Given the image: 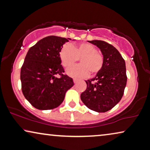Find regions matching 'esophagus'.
I'll use <instances>...</instances> for the list:
<instances>
[{
	"mask_svg": "<svg viewBox=\"0 0 150 150\" xmlns=\"http://www.w3.org/2000/svg\"><path fill=\"white\" fill-rule=\"evenodd\" d=\"M74 84H76L78 82V80L76 79H74Z\"/></svg>",
	"mask_w": 150,
	"mask_h": 150,
	"instance_id": "obj_1",
	"label": "esophagus"
}]
</instances>
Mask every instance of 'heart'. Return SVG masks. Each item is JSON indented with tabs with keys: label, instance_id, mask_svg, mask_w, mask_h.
Returning <instances> with one entry per match:
<instances>
[{
	"label": "heart",
	"instance_id": "heart-1",
	"mask_svg": "<svg viewBox=\"0 0 150 150\" xmlns=\"http://www.w3.org/2000/svg\"><path fill=\"white\" fill-rule=\"evenodd\" d=\"M60 58L62 65L66 68L73 66L80 59L81 64L67 70V74L70 76L76 79L88 76L89 71L96 74L103 66V55L97 52L96 47L89 43H82L75 47L70 44L65 45L60 52Z\"/></svg>",
	"mask_w": 150,
	"mask_h": 150
}]
</instances>
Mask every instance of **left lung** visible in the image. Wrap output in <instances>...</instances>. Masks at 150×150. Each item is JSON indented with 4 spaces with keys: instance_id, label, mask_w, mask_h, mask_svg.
Here are the masks:
<instances>
[{
    "instance_id": "obj_1",
    "label": "left lung",
    "mask_w": 150,
    "mask_h": 150,
    "mask_svg": "<svg viewBox=\"0 0 150 150\" xmlns=\"http://www.w3.org/2000/svg\"><path fill=\"white\" fill-rule=\"evenodd\" d=\"M100 49L103 66L96 76L85 80L86 89L80 95L88 108L97 112L109 111L121 100L127 84L125 59L114 46L103 40L88 41Z\"/></svg>"
}]
</instances>
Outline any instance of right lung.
Masks as SVG:
<instances>
[{
    "mask_svg": "<svg viewBox=\"0 0 150 150\" xmlns=\"http://www.w3.org/2000/svg\"><path fill=\"white\" fill-rule=\"evenodd\" d=\"M70 38L49 36L28 50L21 69V90L25 98L38 110L57 108L74 86L71 78L64 75L59 53ZM56 75H60L57 78Z\"/></svg>",
    "mask_w": 150,
    "mask_h": 150,
    "instance_id": "right-lung-1",
    "label": "right lung"
}]
</instances>
